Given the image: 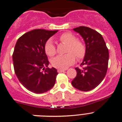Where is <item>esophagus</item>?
Returning <instances> with one entry per match:
<instances>
[{"mask_svg": "<svg viewBox=\"0 0 122 122\" xmlns=\"http://www.w3.org/2000/svg\"><path fill=\"white\" fill-rule=\"evenodd\" d=\"M65 70H62V69H58V70H57V71H58V72L61 73V72H64Z\"/></svg>", "mask_w": 122, "mask_h": 122, "instance_id": "34e87169", "label": "esophagus"}]
</instances>
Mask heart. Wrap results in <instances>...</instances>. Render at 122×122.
Masks as SVG:
<instances>
[{
    "label": "heart",
    "instance_id": "b5f03b06",
    "mask_svg": "<svg viewBox=\"0 0 122 122\" xmlns=\"http://www.w3.org/2000/svg\"><path fill=\"white\" fill-rule=\"evenodd\" d=\"M60 40L62 43L68 44L66 48V54L64 56H58L52 60V65L55 68L64 69L68 67L75 63L76 56L78 60H81L85 57L86 48L85 45L79 40H76V37L70 33H65L60 37ZM46 54L50 57L56 54V48L50 39L46 42L44 46Z\"/></svg>",
    "mask_w": 122,
    "mask_h": 122
}]
</instances>
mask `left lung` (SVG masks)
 Segmentation results:
<instances>
[{
  "label": "left lung",
  "instance_id": "obj_1",
  "mask_svg": "<svg viewBox=\"0 0 122 122\" xmlns=\"http://www.w3.org/2000/svg\"><path fill=\"white\" fill-rule=\"evenodd\" d=\"M73 30L84 39L86 53L81 64L84 68H75L76 76L71 84L76 89L89 91L98 86L106 75L108 66V49L103 37L97 31L85 26Z\"/></svg>",
  "mask_w": 122,
  "mask_h": 122
}]
</instances>
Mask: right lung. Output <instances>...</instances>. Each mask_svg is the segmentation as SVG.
Returning a JSON list of instances; mask_svg holds the SVG:
<instances>
[{"label":"right lung","instance_id":"obj_1","mask_svg":"<svg viewBox=\"0 0 122 122\" xmlns=\"http://www.w3.org/2000/svg\"><path fill=\"white\" fill-rule=\"evenodd\" d=\"M57 31L35 29L21 36L16 42L12 56L14 70L20 82L31 92L44 93L55 85L58 72L55 68L48 67L44 46Z\"/></svg>","mask_w":122,"mask_h":122}]
</instances>
